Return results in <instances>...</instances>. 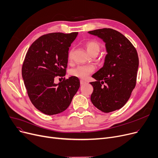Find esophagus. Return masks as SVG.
Returning <instances> with one entry per match:
<instances>
[{"label":"esophagus","mask_w":158,"mask_h":158,"mask_svg":"<svg viewBox=\"0 0 158 158\" xmlns=\"http://www.w3.org/2000/svg\"><path fill=\"white\" fill-rule=\"evenodd\" d=\"M86 84V82L85 81H84V80H80V85H84V84Z\"/></svg>","instance_id":"34e87169"}]
</instances>
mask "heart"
Wrapping results in <instances>:
<instances>
[{"label":"heart","mask_w":158,"mask_h":158,"mask_svg":"<svg viewBox=\"0 0 158 158\" xmlns=\"http://www.w3.org/2000/svg\"><path fill=\"white\" fill-rule=\"evenodd\" d=\"M85 48L89 55H98L101 49L100 45L98 42L94 40L89 41L85 44ZM73 51L71 49L68 54V58L69 60H72ZM94 71V67L92 65H78L74 68L71 69L70 74L74 77H77L80 79H85L90 74Z\"/></svg>","instance_id":"heart-1"}]
</instances>
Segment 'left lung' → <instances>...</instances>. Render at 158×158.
I'll use <instances>...</instances> for the list:
<instances>
[{"label":"left lung","instance_id":"obj_1","mask_svg":"<svg viewBox=\"0 0 158 158\" xmlns=\"http://www.w3.org/2000/svg\"><path fill=\"white\" fill-rule=\"evenodd\" d=\"M106 43L107 55L103 67L92 77L93 92L91 100L103 112L121 109L129 100L136 86L139 58L136 49L126 37L110 28L89 31ZM105 82L106 86L102 84Z\"/></svg>","mask_w":158,"mask_h":158}]
</instances>
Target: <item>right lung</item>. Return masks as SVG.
Returning a JSON list of instances; mask_svg holds the SVG:
<instances>
[{
	"mask_svg": "<svg viewBox=\"0 0 158 158\" xmlns=\"http://www.w3.org/2000/svg\"><path fill=\"white\" fill-rule=\"evenodd\" d=\"M78 33L44 35L27 52L22 78L30 100L45 114H57L67 109L80 87L79 79L74 77L58 84L54 82L56 77L65 76L69 49Z\"/></svg>",
	"mask_w": 158,
	"mask_h": 158,
	"instance_id": "obj_1",
	"label": "right lung"
}]
</instances>
